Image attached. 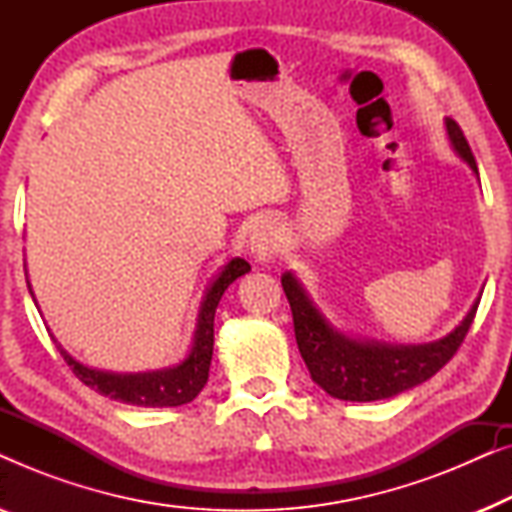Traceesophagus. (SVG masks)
Wrapping results in <instances>:
<instances>
[{"mask_svg":"<svg viewBox=\"0 0 512 512\" xmlns=\"http://www.w3.org/2000/svg\"><path fill=\"white\" fill-rule=\"evenodd\" d=\"M284 244V230L275 219H263L249 237L251 256L258 263H270Z\"/></svg>","mask_w":512,"mask_h":512,"instance_id":"esophagus-1","label":"esophagus"}]
</instances>
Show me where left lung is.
Instances as JSON below:
<instances>
[{
    "label": "left lung",
    "mask_w": 512,
    "mask_h": 512,
    "mask_svg": "<svg viewBox=\"0 0 512 512\" xmlns=\"http://www.w3.org/2000/svg\"><path fill=\"white\" fill-rule=\"evenodd\" d=\"M445 130L454 153L466 160V165L478 177V165L464 132L452 118H445ZM282 286L293 312V331H296L300 356L312 380L328 396L356 403L398 396L436 375L464 342L480 303L478 296L459 326H454L445 338L424 345H387V342L359 340L338 331L314 305L310 293L293 272H284Z\"/></svg>",
    "instance_id": "obj_1"
}]
</instances>
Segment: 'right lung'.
Segmentation results:
<instances>
[{
	"label": "right lung",
	"instance_id": "add662e5",
	"mask_svg": "<svg viewBox=\"0 0 512 512\" xmlns=\"http://www.w3.org/2000/svg\"><path fill=\"white\" fill-rule=\"evenodd\" d=\"M251 265L244 258H230L223 265L212 282H209L205 296H202L198 321H195V333L188 354L179 363L170 368L149 370V373H109V370H97L83 366L76 361L67 349L55 340L60 354L65 356L69 368L74 375L86 384V387L95 389L97 394L114 398V401L142 405V408H177V405L191 403L195 396L200 394L202 387L207 384L209 366H212V352H214V314L219 307V300L223 291L235 282L237 277L247 275ZM30 286V282H27ZM32 293V286H30ZM34 298V296H32ZM37 303V300H34Z\"/></svg>",
	"mask_w": 512,
	"mask_h": 512
}]
</instances>
